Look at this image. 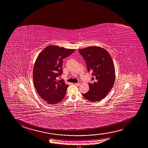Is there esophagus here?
Instances as JSON below:
<instances>
[{
	"instance_id": "obj_1",
	"label": "esophagus",
	"mask_w": 148,
	"mask_h": 148,
	"mask_svg": "<svg viewBox=\"0 0 148 148\" xmlns=\"http://www.w3.org/2000/svg\"><path fill=\"white\" fill-rule=\"evenodd\" d=\"M80 85V84L79 82H78V83H76V84H75V85H76V86H79Z\"/></svg>"
}]
</instances>
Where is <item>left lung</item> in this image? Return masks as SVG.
Returning <instances> with one entry per match:
<instances>
[{
  "label": "left lung",
  "mask_w": 148,
  "mask_h": 148,
  "mask_svg": "<svg viewBox=\"0 0 148 148\" xmlns=\"http://www.w3.org/2000/svg\"><path fill=\"white\" fill-rule=\"evenodd\" d=\"M79 52L86 61L88 72L92 73L94 81L89 84V91L82 95L91 102L101 101L112 90L114 82L115 69L112 57L99 46L79 49Z\"/></svg>",
  "instance_id": "8db88e82"
}]
</instances>
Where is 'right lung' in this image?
I'll return each mask as SVG.
<instances>
[{
	"label": "right lung",
	"mask_w": 148,
	"mask_h": 148,
	"mask_svg": "<svg viewBox=\"0 0 148 148\" xmlns=\"http://www.w3.org/2000/svg\"><path fill=\"white\" fill-rule=\"evenodd\" d=\"M74 51L75 49L49 45L37 57L33 70L34 84L39 96L49 104L58 103L65 97L69 85L56 77L63 73L62 59Z\"/></svg>",
	"instance_id": "right-lung-1"
}]
</instances>
